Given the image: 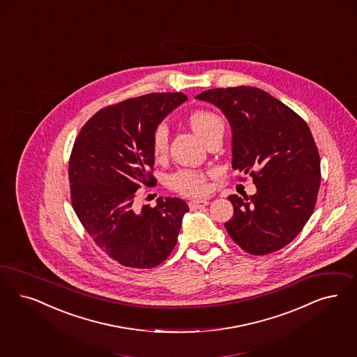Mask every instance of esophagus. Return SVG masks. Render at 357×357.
Listing matches in <instances>:
<instances>
[{
    "label": "esophagus",
    "mask_w": 357,
    "mask_h": 357,
    "mask_svg": "<svg viewBox=\"0 0 357 357\" xmlns=\"http://www.w3.org/2000/svg\"><path fill=\"white\" fill-rule=\"evenodd\" d=\"M208 200H206V199H204V200H203V199H202V200H191V202L188 203V207L194 211V209H199L202 208V207H204V206H208Z\"/></svg>",
    "instance_id": "34e87169"
}]
</instances>
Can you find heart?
Returning a JSON list of instances; mask_svg holds the SVG:
<instances>
[{"label":"heart","instance_id":"heart-1","mask_svg":"<svg viewBox=\"0 0 357 357\" xmlns=\"http://www.w3.org/2000/svg\"><path fill=\"white\" fill-rule=\"evenodd\" d=\"M187 123L195 135L204 142L211 137L224 132L222 117L207 109H197L187 116ZM169 135L165 126H158L151 135V153L155 160H162L167 154ZM169 187L175 192L185 197H200L208 191L207 178L197 170H179L169 176Z\"/></svg>","mask_w":357,"mask_h":357}]
</instances>
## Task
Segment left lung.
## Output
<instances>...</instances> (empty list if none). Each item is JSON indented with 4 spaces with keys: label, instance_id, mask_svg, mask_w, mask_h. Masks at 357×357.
I'll list each match as a JSON object with an SVG mask.
<instances>
[{
    "label": "left lung",
    "instance_id": "left-lung-1",
    "mask_svg": "<svg viewBox=\"0 0 357 357\" xmlns=\"http://www.w3.org/2000/svg\"><path fill=\"white\" fill-rule=\"evenodd\" d=\"M197 98L216 105L232 128V167L253 178L257 192L231 195L225 229L248 253L264 256L290 244L312 215L320 158L306 121L256 86L215 88Z\"/></svg>",
    "mask_w": 357,
    "mask_h": 357
}]
</instances>
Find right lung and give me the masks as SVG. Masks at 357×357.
Returning <instances> with one entry per match:
<instances>
[{
    "mask_svg": "<svg viewBox=\"0 0 357 357\" xmlns=\"http://www.w3.org/2000/svg\"><path fill=\"white\" fill-rule=\"evenodd\" d=\"M187 96L149 93L105 107L75 139L68 163L71 202L84 229L111 259L137 269L162 264L176 245L188 206L157 199L135 209L137 190L155 183L151 135Z\"/></svg>",
    "mask_w": 357,
    "mask_h": 357,
    "instance_id": "obj_1",
    "label": "right lung"
}]
</instances>
